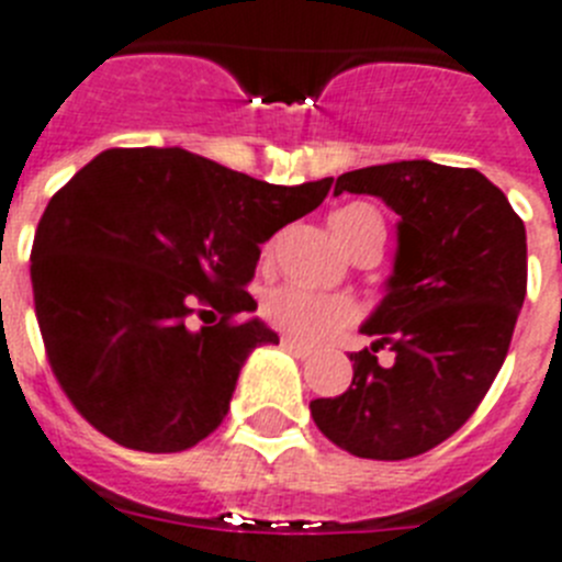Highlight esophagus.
I'll list each match as a JSON object with an SVG mask.
<instances>
[{"label":"esophagus","instance_id":"34e87169","mask_svg":"<svg viewBox=\"0 0 562 562\" xmlns=\"http://www.w3.org/2000/svg\"><path fill=\"white\" fill-rule=\"evenodd\" d=\"M281 347L290 349V352L299 355V358H310V355H313V347H306V344H301V340L295 338H281Z\"/></svg>","mask_w":562,"mask_h":562}]
</instances>
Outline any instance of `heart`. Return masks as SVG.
Masks as SVG:
<instances>
[{
	"label": "heart",
	"instance_id": "obj_1",
	"mask_svg": "<svg viewBox=\"0 0 562 562\" xmlns=\"http://www.w3.org/2000/svg\"><path fill=\"white\" fill-rule=\"evenodd\" d=\"M329 227H333L335 238L349 247L363 229L381 227V218L367 204H347V207L335 210ZM261 315L272 327L301 344H324L352 327L361 315V306L349 295H327V292H310L295 284H281L263 295Z\"/></svg>",
	"mask_w": 562,
	"mask_h": 562
}]
</instances>
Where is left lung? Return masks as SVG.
<instances>
[{"instance_id":"obj_1","label":"left lung","mask_w":562,"mask_h":562,"mask_svg":"<svg viewBox=\"0 0 562 562\" xmlns=\"http://www.w3.org/2000/svg\"><path fill=\"white\" fill-rule=\"evenodd\" d=\"M375 195L397 213L381 304L349 355L352 383L310 404L335 446L372 460L429 452L472 418L509 352L526 299V227L477 170L392 161L338 176L335 195ZM396 355L390 368L374 352Z\"/></svg>"}]
</instances>
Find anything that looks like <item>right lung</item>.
<instances>
[{
  "instance_id": "1",
  "label": "right lung",
  "mask_w": 562,
  "mask_h": 562,
  "mask_svg": "<svg viewBox=\"0 0 562 562\" xmlns=\"http://www.w3.org/2000/svg\"><path fill=\"white\" fill-rule=\"evenodd\" d=\"M329 187L270 184L181 147L104 150L81 167L31 252L47 358L81 418L138 452H181L218 429L249 352L278 344L244 290L258 244ZM195 305L220 324L187 328Z\"/></svg>"
}]
</instances>
